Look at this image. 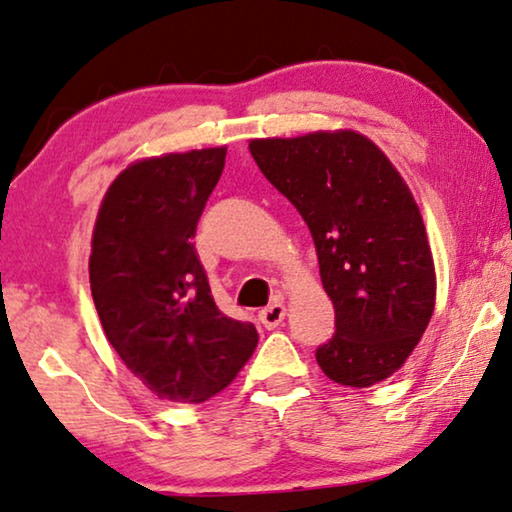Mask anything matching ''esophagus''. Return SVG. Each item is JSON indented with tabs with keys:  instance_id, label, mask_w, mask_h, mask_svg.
Returning a JSON list of instances; mask_svg holds the SVG:
<instances>
[{
	"instance_id": "34e87169",
	"label": "esophagus",
	"mask_w": 512,
	"mask_h": 512,
	"mask_svg": "<svg viewBox=\"0 0 512 512\" xmlns=\"http://www.w3.org/2000/svg\"><path fill=\"white\" fill-rule=\"evenodd\" d=\"M285 315H287L285 305L273 303V305H269V308H264L262 312H259V322H262L266 329H276V326L282 324Z\"/></svg>"
}]
</instances>
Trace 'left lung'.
<instances>
[{
    "label": "left lung",
    "instance_id": "obj_1",
    "mask_svg": "<svg viewBox=\"0 0 512 512\" xmlns=\"http://www.w3.org/2000/svg\"><path fill=\"white\" fill-rule=\"evenodd\" d=\"M250 154L308 225L335 333L317 363L368 388L402 368L434 310L437 278L418 204L375 142L356 131L250 140Z\"/></svg>",
    "mask_w": 512,
    "mask_h": 512
}]
</instances>
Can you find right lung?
<instances>
[{"mask_svg":"<svg viewBox=\"0 0 512 512\" xmlns=\"http://www.w3.org/2000/svg\"><path fill=\"white\" fill-rule=\"evenodd\" d=\"M225 147L128 165L98 209L89 282L105 338L160 400L197 404L230 386L257 329L223 315L193 236Z\"/></svg>","mask_w":512,"mask_h":512,"instance_id":"right-lung-1","label":"right lung"}]
</instances>
